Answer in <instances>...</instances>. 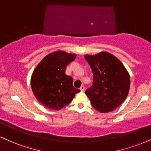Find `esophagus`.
<instances>
[{
	"mask_svg": "<svg viewBox=\"0 0 151 151\" xmlns=\"http://www.w3.org/2000/svg\"><path fill=\"white\" fill-rule=\"evenodd\" d=\"M84 90H85L84 86H83V85H82V86H81V87H80V91H84Z\"/></svg>",
	"mask_w": 151,
	"mask_h": 151,
	"instance_id": "obj_1",
	"label": "esophagus"
}]
</instances>
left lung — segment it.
I'll return each instance as SVG.
<instances>
[{"mask_svg":"<svg viewBox=\"0 0 151 151\" xmlns=\"http://www.w3.org/2000/svg\"><path fill=\"white\" fill-rule=\"evenodd\" d=\"M93 75V85L86 90L92 106L98 111L112 112L124 102L130 87L129 74L117 58L108 52L86 55Z\"/></svg>","mask_w":151,"mask_h":151,"instance_id":"1","label":"left lung"}]
</instances>
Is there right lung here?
<instances>
[{
    "label": "right lung",
    "mask_w": 151,
    "mask_h": 151,
    "mask_svg": "<svg viewBox=\"0 0 151 151\" xmlns=\"http://www.w3.org/2000/svg\"><path fill=\"white\" fill-rule=\"evenodd\" d=\"M76 55L58 50L48 54L37 65L31 78V86L36 99L51 110H60L70 104L80 91L74 88L73 79L65 74V69Z\"/></svg>",
    "instance_id": "add662e5"
}]
</instances>
